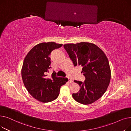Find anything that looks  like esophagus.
Segmentation results:
<instances>
[{"instance_id":"esophagus-1","label":"esophagus","mask_w":131,"mask_h":131,"mask_svg":"<svg viewBox=\"0 0 131 131\" xmlns=\"http://www.w3.org/2000/svg\"><path fill=\"white\" fill-rule=\"evenodd\" d=\"M68 82H69L70 83H72V82H73V81H72L71 79H68Z\"/></svg>"}]
</instances>
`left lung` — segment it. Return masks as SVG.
<instances>
[{
    "label": "left lung",
    "instance_id": "8db88e82",
    "mask_svg": "<svg viewBox=\"0 0 131 131\" xmlns=\"http://www.w3.org/2000/svg\"><path fill=\"white\" fill-rule=\"evenodd\" d=\"M64 49L74 66L82 67L84 82L74 81L80 86L78 92L73 93L75 101L89 105L100 98L105 93L111 78L109 63L106 54L93 43L82 42L64 45Z\"/></svg>",
    "mask_w": 131,
    "mask_h": 131
}]
</instances>
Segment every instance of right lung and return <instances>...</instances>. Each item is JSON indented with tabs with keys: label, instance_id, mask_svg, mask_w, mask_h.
Segmentation results:
<instances>
[{
	"label": "right lung",
	"instance_id": "obj_1",
	"mask_svg": "<svg viewBox=\"0 0 131 131\" xmlns=\"http://www.w3.org/2000/svg\"><path fill=\"white\" fill-rule=\"evenodd\" d=\"M62 46L53 42L39 43L32 48L24 60L22 68L24 84L29 93L39 101L48 102L56 99L60 87L66 83V79L52 74L50 79L46 77L51 68V52Z\"/></svg>",
	"mask_w": 131,
	"mask_h": 131
}]
</instances>
